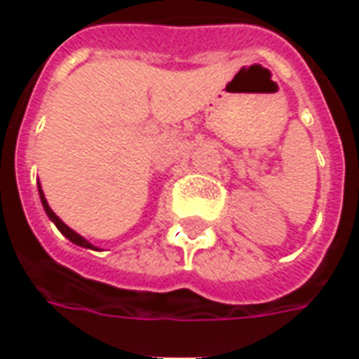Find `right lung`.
<instances>
[{
    "mask_svg": "<svg viewBox=\"0 0 359 359\" xmlns=\"http://www.w3.org/2000/svg\"><path fill=\"white\" fill-rule=\"evenodd\" d=\"M40 198H42L43 210H46V213H48V217H50L51 221L55 223V226H57V229H59V231H61V233L65 234V236H67V238H69V241L73 242V244H79V246H84V248H94V246H92V244H90L88 241H84V238H82L81 234H76V233H74V231H73V229H69V226H67L65 223H63V221H61V219H59L57 215L53 213V211H51V208H50V205H48V202H46V198H43L42 190H40Z\"/></svg>",
    "mask_w": 359,
    "mask_h": 359,
    "instance_id": "add662e5",
    "label": "right lung"
}]
</instances>
